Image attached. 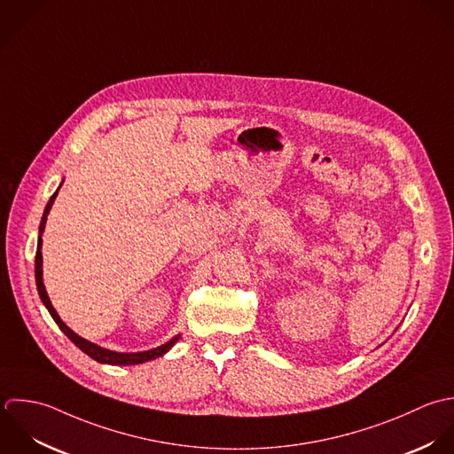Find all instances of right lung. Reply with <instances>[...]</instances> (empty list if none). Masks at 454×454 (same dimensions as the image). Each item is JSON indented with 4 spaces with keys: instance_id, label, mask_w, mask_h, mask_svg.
<instances>
[{
    "instance_id": "obj_1",
    "label": "right lung",
    "mask_w": 454,
    "mask_h": 454,
    "mask_svg": "<svg viewBox=\"0 0 454 454\" xmlns=\"http://www.w3.org/2000/svg\"><path fill=\"white\" fill-rule=\"evenodd\" d=\"M61 184H63V181L59 183L58 190L52 193V197L49 199V202H47V206H45V209H43L42 220H40V229H38V245H36V257H35V280H36V289H38L40 300L45 304V308L49 309V313H51V317L54 318V322L58 324V327H59L84 354H88L91 359H95V361H98V363L114 364V366H129V364H141V363L152 361V359H156V357H161L163 354H167V352L176 345V341L181 338V334H176L174 338H170V340L165 341L163 345H160V347H156V348L145 350V352H116V350H109V348H104V347H100V345H97V343H93V341L84 340L82 336H79L77 333H74V331L59 318V315L56 313L52 302H51L49 296H47V291H45V286H43V278H42V275H43V271H42V234H43V229H45L47 215H49V211H51V207H52V204H54V199H56V195H58Z\"/></svg>"
}]
</instances>
